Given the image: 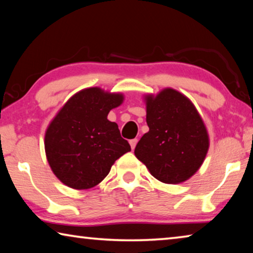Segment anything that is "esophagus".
Wrapping results in <instances>:
<instances>
[{
  "instance_id": "esophagus-1",
  "label": "esophagus",
  "mask_w": 253,
  "mask_h": 253,
  "mask_svg": "<svg viewBox=\"0 0 253 253\" xmlns=\"http://www.w3.org/2000/svg\"><path fill=\"white\" fill-rule=\"evenodd\" d=\"M129 144H130V147L132 151H134L135 147H136V144H137V138H134V139H130L129 140Z\"/></svg>"
}]
</instances>
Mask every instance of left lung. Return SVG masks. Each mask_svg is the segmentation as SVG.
Returning a JSON list of instances; mask_svg holds the SVG:
<instances>
[{
	"mask_svg": "<svg viewBox=\"0 0 253 253\" xmlns=\"http://www.w3.org/2000/svg\"><path fill=\"white\" fill-rule=\"evenodd\" d=\"M149 130L135 156L166 184L187 181L202 166L210 147L207 126L188 98L173 88L144 96Z\"/></svg>",
	"mask_w": 253,
	"mask_h": 253,
	"instance_id": "1",
	"label": "left lung"
}]
</instances>
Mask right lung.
I'll return each mask as SVG.
<instances>
[{
	"instance_id": "add662e5",
	"label": "right lung",
	"mask_w": 253,
	"mask_h": 253,
	"mask_svg": "<svg viewBox=\"0 0 253 253\" xmlns=\"http://www.w3.org/2000/svg\"><path fill=\"white\" fill-rule=\"evenodd\" d=\"M124 99L121 92L91 87L76 92L60 108L44 135L46 160L60 182L75 190H88L130 152L117 124L107 119Z\"/></svg>"
}]
</instances>
